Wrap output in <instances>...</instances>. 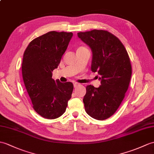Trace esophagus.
<instances>
[{
	"mask_svg": "<svg viewBox=\"0 0 154 154\" xmlns=\"http://www.w3.org/2000/svg\"><path fill=\"white\" fill-rule=\"evenodd\" d=\"M80 85H81L80 83H73L74 87H78V86H79Z\"/></svg>",
	"mask_w": 154,
	"mask_h": 154,
	"instance_id": "esophagus-1",
	"label": "esophagus"
}]
</instances>
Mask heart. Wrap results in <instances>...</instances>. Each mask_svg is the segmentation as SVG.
<instances>
[{
	"instance_id": "heart-1",
	"label": "heart",
	"mask_w": 154,
	"mask_h": 154,
	"mask_svg": "<svg viewBox=\"0 0 154 154\" xmlns=\"http://www.w3.org/2000/svg\"><path fill=\"white\" fill-rule=\"evenodd\" d=\"M82 48H85V47H83V46H79V47H78L77 50H80V49H82Z\"/></svg>"
}]
</instances>
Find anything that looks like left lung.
Instances as JSON below:
<instances>
[{
    "label": "left lung",
    "instance_id": "obj_1",
    "mask_svg": "<svg viewBox=\"0 0 154 154\" xmlns=\"http://www.w3.org/2000/svg\"><path fill=\"white\" fill-rule=\"evenodd\" d=\"M78 37L92 52L91 70L101 77V85L86 87L85 109L91 117L104 120L113 116L123 100L129 86L132 67L122 42L106 30L79 32Z\"/></svg>",
    "mask_w": 154,
    "mask_h": 154
}]
</instances>
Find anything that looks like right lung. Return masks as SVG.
Here are the masks:
<instances>
[{
    "label": "right lung",
    "instance_id": "right-lung-1",
    "mask_svg": "<svg viewBox=\"0 0 154 154\" xmlns=\"http://www.w3.org/2000/svg\"><path fill=\"white\" fill-rule=\"evenodd\" d=\"M73 33L50 31L30 42L23 54L21 71L25 87L33 108L48 119H56L66 112L73 85L52 78L66 52Z\"/></svg>",
    "mask_w": 154,
    "mask_h": 154
}]
</instances>
